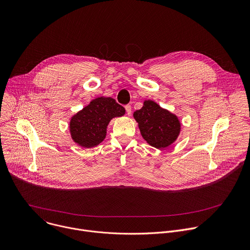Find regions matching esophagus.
I'll return each mask as SVG.
<instances>
[{
    "mask_svg": "<svg viewBox=\"0 0 250 250\" xmlns=\"http://www.w3.org/2000/svg\"><path fill=\"white\" fill-rule=\"evenodd\" d=\"M125 108L126 114H127L128 116H130V114H131V107H130V105H126Z\"/></svg>",
    "mask_w": 250,
    "mask_h": 250,
    "instance_id": "esophagus-1",
    "label": "esophagus"
}]
</instances>
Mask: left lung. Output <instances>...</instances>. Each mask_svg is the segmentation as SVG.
<instances>
[{
  "instance_id": "1",
  "label": "left lung",
  "mask_w": 250,
  "mask_h": 250,
  "mask_svg": "<svg viewBox=\"0 0 250 250\" xmlns=\"http://www.w3.org/2000/svg\"><path fill=\"white\" fill-rule=\"evenodd\" d=\"M133 118L144 140L157 149L169 147L180 135L179 118L152 100H145L142 108L133 113Z\"/></svg>"
}]
</instances>
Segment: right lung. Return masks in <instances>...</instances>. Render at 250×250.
<instances>
[{"label": "right lung", "instance_id": "right-lung-1", "mask_svg": "<svg viewBox=\"0 0 250 250\" xmlns=\"http://www.w3.org/2000/svg\"><path fill=\"white\" fill-rule=\"evenodd\" d=\"M125 110L111 97H97L73 115L69 122L71 139L79 146L92 148L106 137L112 119L123 117Z\"/></svg>", "mask_w": 250, "mask_h": 250}]
</instances>
